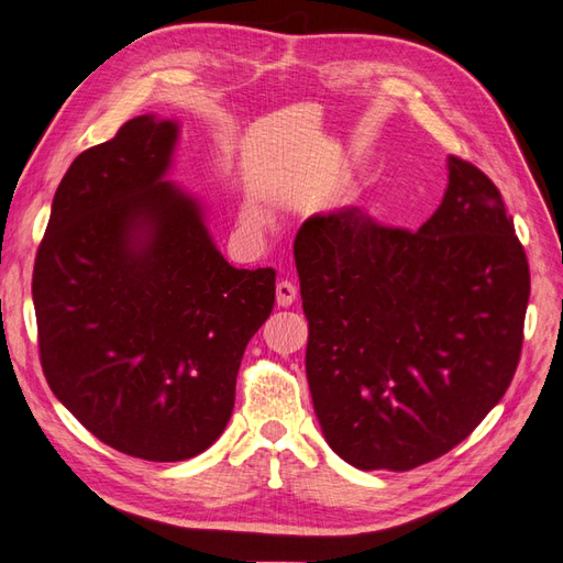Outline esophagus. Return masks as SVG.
Here are the masks:
<instances>
[{
    "mask_svg": "<svg viewBox=\"0 0 563 563\" xmlns=\"http://www.w3.org/2000/svg\"><path fill=\"white\" fill-rule=\"evenodd\" d=\"M296 296H298V289H296V286H294L291 282L282 279V282L277 284V306H279V308L294 306V303H296Z\"/></svg>",
    "mask_w": 563,
    "mask_h": 563,
    "instance_id": "obj_1",
    "label": "esophagus"
}]
</instances>
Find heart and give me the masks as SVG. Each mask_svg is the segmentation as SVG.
<instances>
[{
	"mask_svg": "<svg viewBox=\"0 0 563 563\" xmlns=\"http://www.w3.org/2000/svg\"><path fill=\"white\" fill-rule=\"evenodd\" d=\"M243 219H245V222H249L251 227H255V229H263V227H265V214H263V210L255 208V205H249V208H245Z\"/></svg>",
	"mask_w": 563,
	"mask_h": 563,
	"instance_id": "obj_1",
	"label": "heart"
}]
</instances>
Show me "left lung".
Instances as JSON below:
<instances>
[{"label":"left lung","mask_w":563,"mask_h":563,"mask_svg":"<svg viewBox=\"0 0 563 563\" xmlns=\"http://www.w3.org/2000/svg\"><path fill=\"white\" fill-rule=\"evenodd\" d=\"M294 257L314 413L355 468L404 473L444 456L509 389L530 269L475 164L449 157L444 200L418 231L346 208L310 217Z\"/></svg>","instance_id":"obj_1"}]
</instances>
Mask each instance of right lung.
Instances as JSON below:
<instances>
[{"mask_svg":"<svg viewBox=\"0 0 563 563\" xmlns=\"http://www.w3.org/2000/svg\"><path fill=\"white\" fill-rule=\"evenodd\" d=\"M176 133L145 114L80 153L33 267L49 389L100 442L145 461H186L224 432L277 277L231 267L200 205L164 181Z\"/></svg>","mask_w":563,"mask_h":563,"instance_id":"right-lung-1","label":"right lung"}]
</instances>
